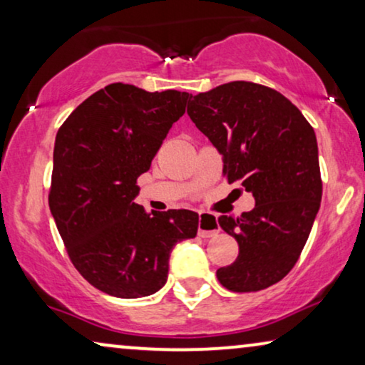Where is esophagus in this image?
Returning a JSON list of instances; mask_svg holds the SVG:
<instances>
[{"label": "esophagus", "instance_id": "esophagus-1", "mask_svg": "<svg viewBox=\"0 0 365 365\" xmlns=\"http://www.w3.org/2000/svg\"><path fill=\"white\" fill-rule=\"evenodd\" d=\"M221 231L219 227L217 217L214 214L209 212H201L199 214V222H197V234L201 237H212Z\"/></svg>", "mask_w": 365, "mask_h": 365}]
</instances>
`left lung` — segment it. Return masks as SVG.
I'll return each instance as SVG.
<instances>
[{"instance_id": "left-lung-1", "label": "left lung", "mask_w": 365, "mask_h": 365, "mask_svg": "<svg viewBox=\"0 0 365 365\" xmlns=\"http://www.w3.org/2000/svg\"><path fill=\"white\" fill-rule=\"evenodd\" d=\"M187 114L221 153L227 182L256 199L241 217L217 219L239 244L236 261L217 269L219 282L232 292L272 286L296 266L321 206L316 133L286 96L251 81L196 94Z\"/></svg>"}]
</instances>
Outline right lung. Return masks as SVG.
Instances as JSON below:
<instances>
[{
    "label": "right lung",
    "instance_id": "add662e5",
    "mask_svg": "<svg viewBox=\"0 0 365 365\" xmlns=\"http://www.w3.org/2000/svg\"><path fill=\"white\" fill-rule=\"evenodd\" d=\"M189 93L113 83L58 129L49 209L73 266L114 297L151 296L168 279L173 247L197 232L187 209L146 214L133 202Z\"/></svg>",
    "mask_w": 365,
    "mask_h": 365
}]
</instances>
